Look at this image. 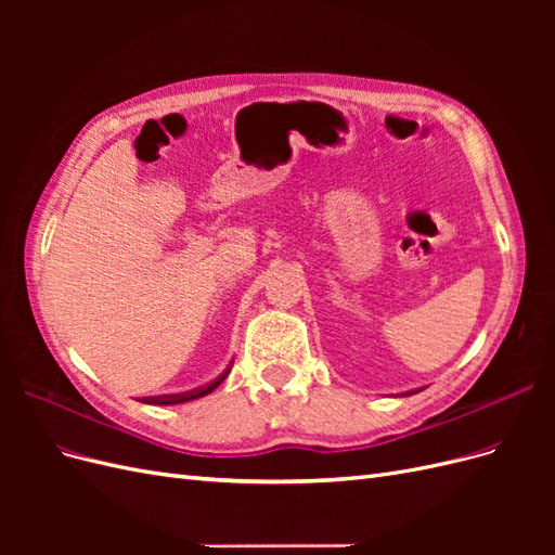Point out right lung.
Masks as SVG:
<instances>
[{"mask_svg":"<svg viewBox=\"0 0 555 555\" xmlns=\"http://www.w3.org/2000/svg\"><path fill=\"white\" fill-rule=\"evenodd\" d=\"M233 365V363H231ZM231 365L227 367V371L217 377L215 382H210L208 386H204V389H196V391H192V393H184V396H171V398H155V400H150L153 402V405H178V402H190V400H196V398H204V396H208V393H212L217 386H220L224 379H227V375H229V371H231Z\"/></svg>","mask_w":555,"mask_h":555,"instance_id":"1","label":"right lung"}]
</instances>
